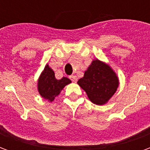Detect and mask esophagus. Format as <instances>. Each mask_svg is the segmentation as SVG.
<instances>
[{
	"instance_id": "obj_1",
	"label": "esophagus",
	"mask_w": 150,
	"mask_h": 150,
	"mask_svg": "<svg viewBox=\"0 0 150 150\" xmlns=\"http://www.w3.org/2000/svg\"><path fill=\"white\" fill-rule=\"evenodd\" d=\"M70 79H71L72 82H74V83H76L77 80H78V78H77V76L76 75H71L70 76Z\"/></svg>"
}]
</instances>
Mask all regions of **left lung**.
<instances>
[{
  "label": "left lung",
  "instance_id": "left-lung-1",
  "mask_svg": "<svg viewBox=\"0 0 150 150\" xmlns=\"http://www.w3.org/2000/svg\"><path fill=\"white\" fill-rule=\"evenodd\" d=\"M77 83L91 102L96 105H104L116 93L120 82L110 65L96 59L92 60L83 77L79 79Z\"/></svg>",
  "mask_w": 150,
  "mask_h": 150
}]
</instances>
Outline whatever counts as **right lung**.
Masks as SVG:
<instances>
[{"label": "right lung", "instance_id": "obj_1", "mask_svg": "<svg viewBox=\"0 0 150 150\" xmlns=\"http://www.w3.org/2000/svg\"><path fill=\"white\" fill-rule=\"evenodd\" d=\"M71 83V80L67 77L57 79L54 71L49 64H46L38 79V91L43 99L48 102H53L64 87Z\"/></svg>", "mask_w": 150, "mask_h": 150}]
</instances>
